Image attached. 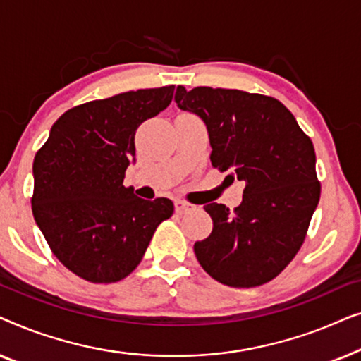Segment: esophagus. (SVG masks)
<instances>
[{"label":"esophagus","mask_w":361,"mask_h":361,"mask_svg":"<svg viewBox=\"0 0 361 361\" xmlns=\"http://www.w3.org/2000/svg\"><path fill=\"white\" fill-rule=\"evenodd\" d=\"M174 207H176L177 214H180V215L185 214V212H189V210L194 209V205L187 204V202H184V200H176L174 202Z\"/></svg>","instance_id":"1"}]
</instances>
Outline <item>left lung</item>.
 <instances>
[{
	"label": "left lung",
	"instance_id": "left-lung-1",
	"mask_svg": "<svg viewBox=\"0 0 361 361\" xmlns=\"http://www.w3.org/2000/svg\"><path fill=\"white\" fill-rule=\"evenodd\" d=\"M174 102L205 123L212 166L243 180L233 214L207 204L214 220L197 241V259L231 288H255L276 278L298 253L320 199L315 151L293 113L276 98L228 88L177 87Z\"/></svg>",
	"mask_w": 361,
	"mask_h": 361
}]
</instances>
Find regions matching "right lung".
I'll use <instances>...</instances> for the list:
<instances>
[{"label": "right lung", "instance_id": "right-lung-1", "mask_svg": "<svg viewBox=\"0 0 361 361\" xmlns=\"http://www.w3.org/2000/svg\"><path fill=\"white\" fill-rule=\"evenodd\" d=\"M174 85L125 92L63 113L32 164L34 220L59 261L90 283H116L140 264L169 199L123 185L142 121L166 110Z\"/></svg>", "mask_w": 361, "mask_h": 361}]
</instances>
